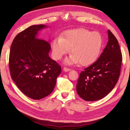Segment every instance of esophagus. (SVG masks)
Returning a JSON list of instances; mask_svg holds the SVG:
<instances>
[{
    "mask_svg": "<svg viewBox=\"0 0 130 130\" xmlns=\"http://www.w3.org/2000/svg\"><path fill=\"white\" fill-rule=\"evenodd\" d=\"M63 71H64V72H69V71H70L71 70L70 68H66V67L63 68Z\"/></svg>",
    "mask_w": 130,
    "mask_h": 130,
    "instance_id": "esophagus-1",
    "label": "esophagus"
}]
</instances>
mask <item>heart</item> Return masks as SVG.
<instances>
[{"label": "heart", "mask_w": 130, "mask_h": 130, "mask_svg": "<svg viewBox=\"0 0 130 130\" xmlns=\"http://www.w3.org/2000/svg\"><path fill=\"white\" fill-rule=\"evenodd\" d=\"M103 43L101 35L84 28L66 31L61 38L58 37L52 42V55L56 60H60L69 53L71 55L66 58L65 63L87 66L94 62L98 58Z\"/></svg>", "instance_id": "1"}]
</instances>
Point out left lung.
Here are the masks:
<instances>
[{
	"label": "left lung",
	"mask_w": 130,
	"mask_h": 130,
	"mask_svg": "<svg viewBox=\"0 0 130 130\" xmlns=\"http://www.w3.org/2000/svg\"><path fill=\"white\" fill-rule=\"evenodd\" d=\"M108 42L98 60L80 73L76 86L78 95L88 101L105 97L117 83L122 61L115 36L108 30Z\"/></svg>",
	"instance_id": "8db88e82"
}]
</instances>
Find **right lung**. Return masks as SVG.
I'll list each match as a JSON object with an SVG mask.
<instances>
[{"label": "right lung", "instance_id": "1", "mask_svg": "<svg viewBox=\"0 0 130 130\" xmlns=\"http://www.w3.org/2000/svg\"><path fill=\"white\" fill-rule=\"evenodd\" d=\"M47 25H32L18 34L12 42L9 67L12 80L27 97L40 100L51 93L61 66L49 57L50 42L38 39Z\"/></svg>", "mask_w": 130, "mask_h": 130}]
</instances>
